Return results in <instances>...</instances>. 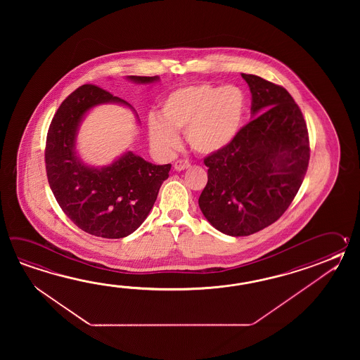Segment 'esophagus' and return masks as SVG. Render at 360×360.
I'll return each mask as SVG.
<instances>
[{
    "instance_id": "obj_1",
    "label": "esophagus",
    "mask_w": 360,
    "mask_h": 360,
    "mask_svg": "<svg viewBox=\"0 0 360 360\" xmlns=\"http://www.w3.org/2000/svg\"><path fill=\"white\" fill-rule=\"evenodd\" d=\"M174 167H175L176 171H184V169L191 167V163L188 161H185V160H179V161L175 162Z\"/></svg>"
}]
</instances>
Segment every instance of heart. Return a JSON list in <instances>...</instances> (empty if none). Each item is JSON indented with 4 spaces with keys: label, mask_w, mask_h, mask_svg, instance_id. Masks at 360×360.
Returning a JSON list of instances; mask_svg holds the SVG:
<instances>
[{
    "label": "heart",
    "mask_w": 360,
    "mask_h": 360,
    "mask_svg": "<svg viewBox=\"0 0 360 360\" xmlns=\"http://www.w3.org/2000/svg\"><path fill=\"white\" fill-rule=\"evenodd\" d=\"M245 109V94L236 86L186 84L162 100L160 118H149V140L158 150L169 153L179 144L176 132L184 131L194 152L219 153L237 138Z\"/></svg>",
    "instance_id": "b5f03b06"
}]
</instances>
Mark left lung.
Instances as JSON below:
<instances>
[{"label":"left lung","instance_id":"obj_1","mask_svg":"<svg viewBox=\"0 0 360 360\" xmlns=\"http://www.w3.org/2000/svg\"><path fill=\"white\" fill-rule=\"evenodd\" d=\"M242 77L252 94V121L208 167L199 208L214 229L231 237L257 233L276 222L296 197L309 166L304 115L284 87L255 75Z\"/></svg>","mask_w":360,"mask_h":360}]
</instances>
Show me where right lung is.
Masks as SVG:
<instances>
[{
	"instance_id": "add662e5",
	"label": "right lung",
	"mask_w": 360,
	"mask_h": 360,
	"mask_svg": "<svg viewBox=\"0 0 360 360\" xmlns=\"http://www.w3.org/2000/svg\"><path fill=\"white\" fill-rule=\"evenodd\" d=\"M138 84L160 78L127 77ZM127 101L95 84H84L61 103L47 132V180L64 214L79 229L95 237L117 239L130 236L144 222L169 177L171 165L157 166L126 152L104 167H90L77 157V131L91 108ZM135 110V109H134Z\"/></svg>"
}]
</instances>
